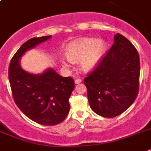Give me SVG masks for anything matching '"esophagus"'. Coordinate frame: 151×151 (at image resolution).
<instances>
[{
  "instance_id": "34e87169",
  "label": "esophagus",
  "mask_w": 151,
  "mask_h": 151,
  "mask_svg": "<svg viewBox=\"0 0 151 151\" xmlns=\"http://www.w3.org/2000/svg\"><path fill=\"white\" fill-rule=\"evenodd\" d=\"M82 83V79L81 78H76L75 79V84H79V83Z\"/></svg>"
}]
</instances>
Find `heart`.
<instances>
[{"mask_svg": "<svg viewBox=\"0 0 151 151\" xmlns=\"http://www.w3.org/2000/svg\"><path fill=\"white\" fill-rule=\"evenodd\" d=\"M107 48L106 42L94 38H83L70 42L65 48L67 59L62 58V65L70 68L72 62H79L84 72H90L103 59Z\"/></svg>", "mask_w": 151, "mask_h": 151, "instance_id": "heart-1", "label": "heart"}]
</instances>
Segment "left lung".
<instances>
[{
  "label": "left lung",
  "mask_w": 151,
  "mask_h": 151,
  "mask_svg": "<svg viewBox=\"0 0 151 151\" xmlns=\"http://www.w3.org/2000/svg\"><path fill=\"white\" fill-rule=\"evenodd\" d=\"M140 70L136 48L117 33L111 48L84 79L91 109L107 118L126 111L137 96Z\"/></svg>",
  "instance_id": "left-lung-1"
}]
</instances>
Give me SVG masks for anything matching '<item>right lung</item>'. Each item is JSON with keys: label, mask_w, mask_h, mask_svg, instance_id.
<instances>
[{"label": "right lung", "mask_w": 151, "mask_h": 151, "mask_svg": "<svg viewBox=\"0 0 151 151\" xmlns=\"http://www.w3.org/2000/svg\"><path fill=\"white\" fill-rule=\"evenodd\" d=\"M52 36L33 38L24 42L11 58L8 78L14 100L21 111L34 122L45 126L62 123L68 114V99L75 88L71 77H62L53 68L41 74L26 72L20 65L24 53Z\"/></svg>", "instance_id": "add662e5"}]
</instances>
